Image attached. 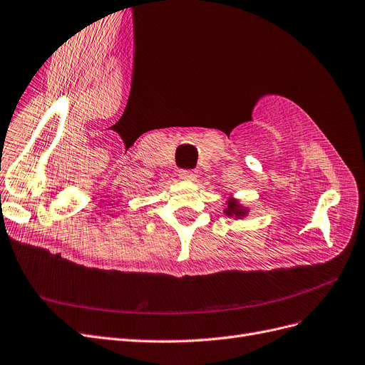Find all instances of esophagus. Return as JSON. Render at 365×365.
I'll return each mask as SVG.
<instances>
[{"label":"esophagus","instance_id":"34e87169","mask_svg":"<svg viewBox=\"0 0 365 365\" xmlns=\"http://www.w3.org/2000/svg\"><path fill=\"white\" fill-rule=\"evenodd\" d=\"M178 177L181 180H185V181H195L197 177H196V172L193 170H180Z\"/></svg>","mask_w":365,"mask_h":365}]
</instances>
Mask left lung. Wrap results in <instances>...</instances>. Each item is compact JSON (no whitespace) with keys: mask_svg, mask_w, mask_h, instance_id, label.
<instances>
[{"mask_svg":"<svg viewBox=\"0 0 365 365\" xmlns=\"http://www.w3.org/2000/svg\"><path fill=\"white\" fill-rule=\"evenodd\" d=\"M225 204H226V207L223 208V212L228 217H232V219H237V220H242V219L247 217L249 208L245 207L237 197L230 196L228 199H226Z\"/></svg>","mask_w":365,"mask_h":365,"instance_id":"obj_1","label":"left lung"}]
</instances>
